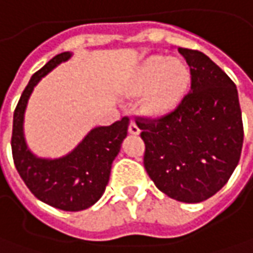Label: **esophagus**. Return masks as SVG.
Instances as JSON below:
<instances>
[{"instance_id": "esophagus-1", "label": "esophagus", "mask_w": 253, "mask_h": 253, "mask_svg": "<svg viewBox=\"0 0 253 253\" xmlns=\"http://www.w3.org/2000/svg\"><path fill=\"white\" fill-rule=\"evenodd\" d=\"M128 130H129V133H132V135H139L140 133V129H139V126H137V124L135 121H130Z\"/></svg>"}]
</instances>
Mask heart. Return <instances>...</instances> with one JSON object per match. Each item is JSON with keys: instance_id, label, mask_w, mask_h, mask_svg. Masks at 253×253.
Masks as SVG:
<instances>
[{"instance_id": "1", "label": "heart", "mask_w": 253, "mask_h": 253, "mask_svg": "<svg viewBox=\"0 0 253 253\" xmlns=\"http://www.w3.org/2000/svg\"><path fill=\"white\" fill-rule=\"evenodd\" d=\"M189 81L190 71L182 60L153 56L137 70L129 89L132 93L149 90L144 97V109L153 114H163L180 102Z\"/></svg>"}]
</instances>
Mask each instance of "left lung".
<instances>
[{
  "label": "left lung",
  "instance_id": "left-lung-1",
  "mask_svg": "<svg viewBox=\"0 0 253 253\" xmlns=\"http://www.w3.org/2000/svg\"><path fill=\"white\" fill-rule=\"evenodd\" d=\"M190 66V92L160 117H136L144 168L158 190L201 203L227 183L240 161L244 125L234 83L207 55L177 48Z\"/></svg>",
  "mask_w": 253,
  "mask_h": 253
}]
</instances>
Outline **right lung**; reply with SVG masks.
Masks as SVG:
<instances>
[{
	"label": "right lung",
	"mask_w": 253,
	"mask_h": 253,
	"mask_svg": "<svg viewBox=\"0 0 253 253\" xmlns=\"http://www.w3.org/2000/svg\"><path fill=\"white\" fill-rule=\"evenodd\" d=\"M70 57L63 52L33 74L13 113L12 157L20 177L42 203L62 211L86 210L103 196L111 164L128 133L129 118L123 117L110 126H99L85 136L77 149L59 160L37 158L27 149L23 136V114L37 83L55 66Z\"/></svg>",
	"instance_id": "add662e5"
}]
</instances>
